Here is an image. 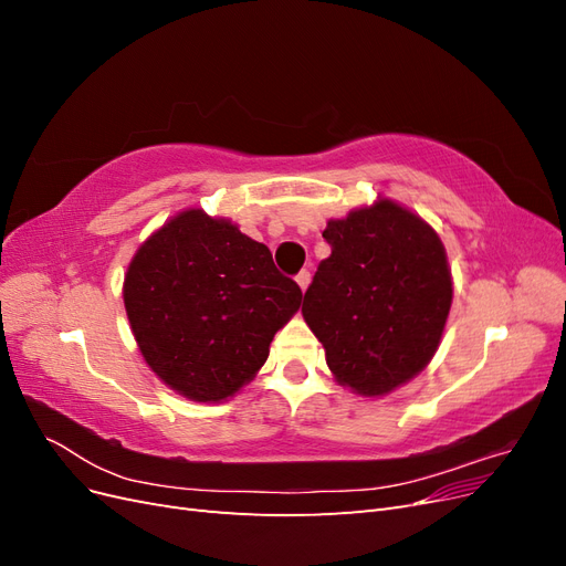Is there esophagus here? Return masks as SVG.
Returning a JSON list of instances; mask_svg holds the SVG:
<instances>
[{"label": "esophagus", "mask_w": 566, "mask_h": 566, "mask_svg": "<svg viewBox=\"0 0 566 566\" xmlns=\"http://www.w3.org/2000/svg\"><path fill=\"white\" fill-rule=\"evenodd\" d=\"M295 281H297V285L302 287V293H304V290H306V287H310V281H312V273H310V271H306V269H302V271L297 273V276H295Z\"/></svg>", "instance_id": "1"}]
</instances>
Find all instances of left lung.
<instances>
[{"mask_svg": "<svg viewBox=\"0 0 566 566\" xmlns=\"http://www.w3.org/2000/svg\"><path fill=\"white\" fill-rule=\"evenodd\" d=\"M331 256L306 287L302 314L337 382L382 397L434 356L451 310L447 252L430 224L378 200L323 231Z\"/></svg>", "mask_w": 566, "mask_h": 566, "instance_id": "left-lung-1", "label": "left lung"}]
</instances>
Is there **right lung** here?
Segmentation results:
<instances>
[{"label": "right lung", "mask_w": 566, "mask_h": 566, "mask_svg": "<svg viewBox=\"0 0 566 566\" xmlns=\"http://www.w3.org/2000/svg\"><path fill=\"white\" fill-rule=\"evenodd\" d=\"M123 295L146 364L193 401L241 389L302 302L264 243L202 210L177 214L148 238Z\"/></svg>", "instance_id": "right-lung-1"}]
</instances>
